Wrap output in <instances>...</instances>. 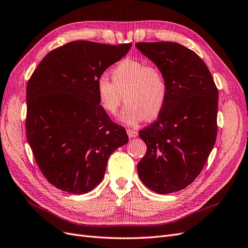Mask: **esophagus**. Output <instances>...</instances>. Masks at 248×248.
Masks as SVG:
<instances>
[{
  "instance_id": "1",
  "label": "esophagus",
  "mask_w": 248,
  "mask_h": 248,
  "mask_svg": "<svg viewBox=\"0 0 248 248\" xmlns=\"http://www.w3.org/2000/svg\"><path fill=\"white\" fill-rule=\"evenodd\" d=\"M126 134L129 136V138H136V137L138 136V132H136L135 130H132V129H127Z\"/></svg>"
}]
</instances>
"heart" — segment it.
Wrapping results in <instances>:
<instances>
[{
	"label": "heart",
	"mask_w": 248,
	"mask_h": 248,
	"mask_svg": "<svg viewBox=\"0 0 248 248\" xmlns=\"http://www.w3.org/2000/svg\"><path fill=\"white\" fill-rule=\"evenodd\" d=\"M110 81L100 77L96 93L100 108L113 115L122 105H126L118 115V122L133 126L145 118L154 119L162 111L168 97V85L162 71L153 64L126 58L110 71Z\"/></svg>",
	"instance_id": "obj_1"
}]
</instances>
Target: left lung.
Segmentation results:
<instances>
[{
  "mask_svg": "<svg viewBox=\"0 0 248 248\" xmlns=\"http://www.w3.org/2000/svg\"><path fill=\"white\" fill-rule=\"evenodd\" d=\"M136 48L162 71L168 85L157 121L139 132L147 152L137 170L146 187L169 194L197 178L214 148L217 89L206 64L183 45L137 43Z\"/></svg>",
  "mask_w": 248,
  "mask_h": 248,
  "instance_id": "left-lung-1",
  "label": "left lung"
}]
</instances>
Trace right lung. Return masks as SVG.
Here are the masks:
<instances>
[{"instance_id": "obj_1", "label": "right lung", "mask_w": 248, "mask_h": 248, "mask_svg": "<svg viewBox=\"0 0 248 248\" xmlns=\"http://www.w3.org/2000/svg\"><path fill=\"white\" fill-rule=\"evenodd\" d=\"M132 44L75 41L51 51L26 87V137L45 178L71 194L102 182L110 155L129 142L100 108L98 78Z\"/></svg>"}]
</instances>
